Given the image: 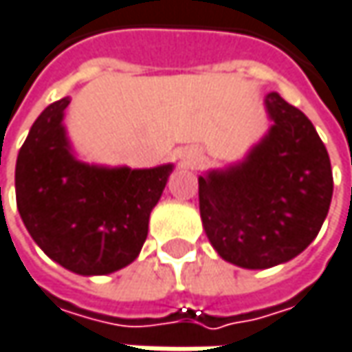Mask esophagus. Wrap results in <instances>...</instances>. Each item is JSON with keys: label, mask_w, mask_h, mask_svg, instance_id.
<instances>
[{"label": "esophagus", "mask_w": 352, "mask_h": 352, "mask_svg": "<svg viewBox=\"0 0 352 352\" xmlns=\"http://www.w3.org/2000/svg\"><path fill=\"white\" fill-rule=\"evenodd\" d=\"M179 157H181V161H183L185 165H191V163L197 159V153L195 151H183Z\"/></svg>", "instance_id": "34e87169"}]
</instances>
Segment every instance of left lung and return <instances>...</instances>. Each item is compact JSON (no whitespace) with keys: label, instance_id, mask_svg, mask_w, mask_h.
<instances>
[{"label":"left lung","instance_id":"8db88e82","mask_svg":"<svg viewBox=\"0 0 352 352\" xmlns=\"http://www.w3.org/2000/svg\"><path fill=\"white\" fill-rule=\"evenodd\" d=\"M273 125L245 161L199 177V211L221 257L269 269L302 253L319 235L333 197L327 147L300 109L265 97Z\"/></svg>","mask_w":352,"mask_h":352}]
</instances>
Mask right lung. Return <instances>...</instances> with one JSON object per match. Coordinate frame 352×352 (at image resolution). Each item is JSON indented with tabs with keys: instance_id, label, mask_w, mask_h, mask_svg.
<instances>
[{
	"instance_id": "obj_1",
	"label": "right lung",
	"mask_w": 352,
	"mask_h": 352,
	"mask_svg": "<svg viewBox=\"0 0 352 352\" xmlns=\"http://www.w3.org/2000/svg\"><path fill=\"white\" fill-rule=\"evenodd\" d=\"M69 97L35 119L15 165V199L41 251L77 275H107L133 263L173 165L97 167L72 153L63 113Z\"/></svg>"
}]
</instances>
